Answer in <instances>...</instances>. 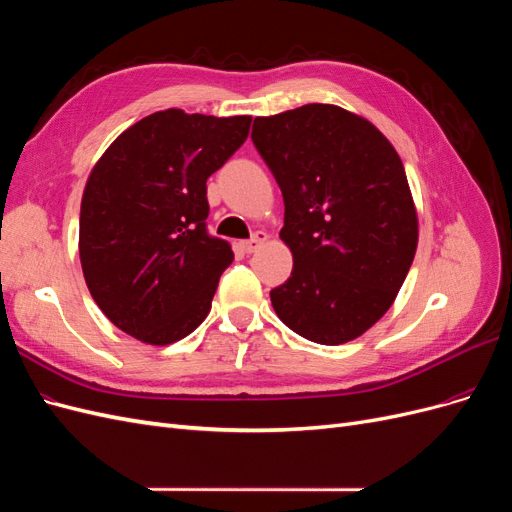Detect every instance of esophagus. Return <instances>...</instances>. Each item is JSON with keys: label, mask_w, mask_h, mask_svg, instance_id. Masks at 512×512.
Wrapping results in <instances>:
<instances>
[{"label": "esophagus", "mask_w": 512, "mask_h": 512, "mask_svg": "<svg viewBox=\"0 0 512 512\" xmlns=\"http://www.w3.org/2000/svg\"><path fill=\"white\" fill-rule=\"evenodd\" d=\"M269 237H267V232L265 230H256L254 235H252V239H247V241H243L241 243V250L245 252V254H254L258 247L265 243Z\"/></svg>", "instance_id": "esophagus-1"}]
</instances>
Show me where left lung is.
Segmentation results:
<instances>
[{"instance_id":"obj_1","label":"left lung","mask_w":512,"mask_h":512,"mask_svg":"<svg viewBox=\"0 0 512 512\" xmlns=\"http://www.w3.org/2000/svg\"><path fill=\"white\" fill-rule=\"evenodd\" d=\"M252 141L282 190L294 260L275 314L309 342L346 344L386 314L414 260L404 164L374 123L333 104L256 117Z\"/></svg>"}]
</instances>
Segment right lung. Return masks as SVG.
<instances>
[{
    "label": "right lung",
    "mask_w": 512,
    "mask_h": 512,
    "mask_svg": "<svg viewBox=\"0 0 512 512\" xmlns=\"http://www.w3.org/2000/svg\"><path fill=\"white\" fill-rule=\"evenodd\" d=\"M250 123L168 108L119 134L91 170L81 267L91 297L123 333L166 346L207 318L235 258L207 230V179L245 143Z\"/></svg>",
    "instance_id": "1"
}]
</instances>
